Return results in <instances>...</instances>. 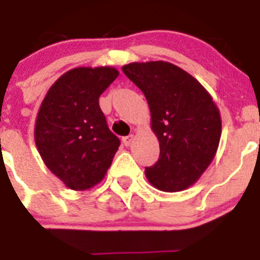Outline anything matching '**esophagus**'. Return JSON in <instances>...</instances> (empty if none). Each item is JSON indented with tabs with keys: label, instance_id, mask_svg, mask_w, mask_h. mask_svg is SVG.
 I'll use <instances>...</instances> for the list:
<instances>
[{
	"label": "esophagus",
	"instance_id": "esophagus-1",
	"mask_svg": "<svg viewBox=\"0 0 260 260\" xmlns=\"http://www.w3.org/2000/svg\"><path fill=\"white\" fill-rule=\"evenodd\" d=\"M133 139H135V137H133V135L127 136V137H123V144H124V146H129V145L132 144Z\"/></svg>",
	"mask_w": 260,
	"mask_h": 260
}]
</instances>
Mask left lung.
Returning <instances> with one entry per match:
<instances>
[{
	"instance_id": "obj_1",
	"label": "left lung",
	"mask_w": 260,
	"mask_h": 260,
	"mask_svg": "<svg viewBox=\"0 0 260 260\" xmlns=\"http://www.w3.org/2000/svg\"><path fill=\"white\" fill-rule=\"evenodd\" d=\"M139 86L150 109V127L159 142V159L145 168L158 190L181 191L197 182L214 160L221 136L220 111L205 86L165 60L121 67Z\"/></svg>"
}]
</instances>
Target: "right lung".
<instances>
[{"label": "right lung", "mask_w": 260, "mask_h": 260, "mask_svg": "<svg viewBox=\"0 0 260 260\" xmlns=\"http://www.w3.org/2000/svg\"><path fill=\"white\" fill-rule=\"evenodd\" d=\"M119 76L114 67H76L57 79L40 105L35 144L46 167L72 190L100 184L120 141L98 98Z\"/></svg>", "instance_id": "obj_1"}]
</instances>
